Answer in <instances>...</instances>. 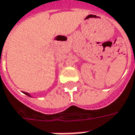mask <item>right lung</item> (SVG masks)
<instances>
[{"label": "right lung", "instance_id": "add662e5", "mask_svg": "<svg viewBox=\"0 0 135 135\" xmlns=\"http://www.w3.org/2000/svg\"><path fill=\"white\" fill-rule=\"evenodd\" d=\"M25 94H26L27 96H28V97H31V96H30V94H28V93H25V92H23Z\"/></svg>", "mask_w": 135, "mask_h": 135}]
</instances>
